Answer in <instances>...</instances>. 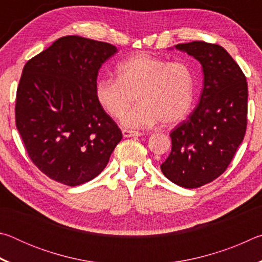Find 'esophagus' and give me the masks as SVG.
<instances>
[{
    "label": "esophagus",
    "instance_id": "obj_1",
    "mask_svg": "<svg viewBox=\"0 0 262 262\" xmlns=\"http://www.w3.org/2000/svg\"><path fill=\"white\" fill-rule=\"evenodd\" d=\"M122 135L123 137H137V136H141L142 133L129 130V129H122Z\"/></svg>",
    "mask_w": 262,
    "mask_h": 262
}]
</instances>
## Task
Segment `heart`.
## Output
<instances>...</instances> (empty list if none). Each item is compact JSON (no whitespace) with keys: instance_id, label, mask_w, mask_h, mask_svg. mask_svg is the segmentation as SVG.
<instances>
[{"instance_id":"obj_1","label":"heart","mask_w":262,"mask_h":262,"mask_svg":"<svg viewBox=\"0 0 262 262\" xmlns=\"http://www.w3.org/2000/svg\"><path fill=\"white\" fill-rule=\"evenodd\" d=\"M117 78H100L95 94L98 104L113 118H121L136 98L139 104L122 118L126 127L145 128L162 121L180 122L194 98L193 73L184 62H167L148 54L129 57L117 67Z\"/></svg>"}]
</instances>
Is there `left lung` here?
Segmentation results:
<instances>
[{
  "mask_svg": "<svg viewBox=\"0 0 262 262\" xmlns=\"http://www.w3.org/2000/svg\"><path fill=\"white\" fill-rule=\"evenodd\" d=\"M174 48L200 62L203 89L198 107L170 134L171 154L161 170L176 185L196 188L227 170L243 142L247 125V82L223 47L192 41Z\"/></svg>",
  "mask_w": 262,
  "mask_h": 262,
  "instance_id": "left-lung-1",
  "label": "left lung"
}]
</instances>
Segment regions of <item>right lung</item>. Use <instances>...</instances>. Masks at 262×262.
I'll return each instance as SVG.
<instances>
[{
  "mask_svg": "<svg viewBox=\"0 0 262 262\" xmlns=\"http://www.w3.org/2000/svg\"><path fill=\"white\" fill-rule=\"evenodd\" d=\"M107 42L67 35L26 62L16 98V126L31 161L51 179L77 186L107 165L122 133L96 98Z\"/></svg>",
  "mask_w": 262,
  "mask_h": 262,
  "instance_id": "add662e5",
  "label": "right lung"
}]
</instances>
